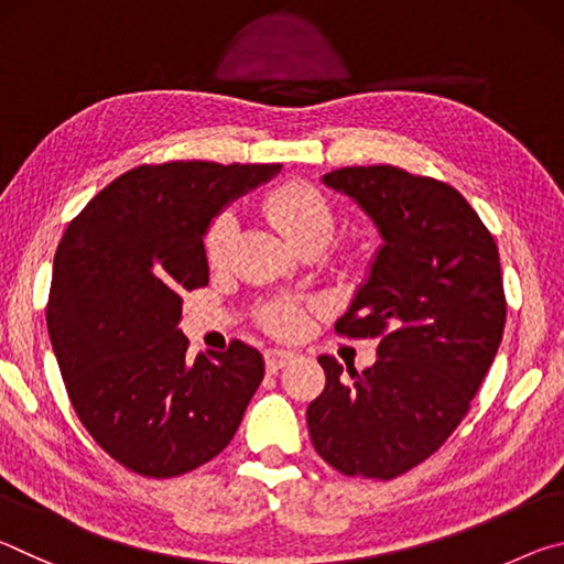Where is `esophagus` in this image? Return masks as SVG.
I'll return each mask as SVG.
<instances>
[{
  "instance_id": "obj_1",
  "label": "esophagus",
  "mask_w": 564,
  "mask_h": 564,
  "mask_svg": "<svg viewBox=\"0 0 564 564\" xmlns=\"http://www.w3.org/2000/svg\"><path fill=\"white\" fill-rule=\"evenodd\" d=\"M295 358V352L291 350H283V348H269L265 350V368L275 373V370H281L285 362H291Z\"/></svg>"
}]
</instances>
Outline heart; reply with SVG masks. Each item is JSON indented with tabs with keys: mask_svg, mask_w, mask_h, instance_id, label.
<instances>
[{
	"mask_svg": "<svg viewBox=\"0 0 564 564\" xmlns=\"http://www.w3.org/2000/svg\"><path fill=\"white\" fill-rule=\"evenodd\" d=\"M263 212L271 224L279 228L285 241L291 246L303 241L326 243L333 231V212L321 191H316L301 181H285V184L271 188L263 196ZM234 231L231 214H221L212 224L206 234V259L212 263H221L228 238ZM271 326L283 333H291L299 326V311L293 305H279L271 311Z\"/></svg>",
	"mask_w": 564,
	"mask_h": 564,
	"instance_id": "obj_1",
	"label": "heart"
}]
</instances>
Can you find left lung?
<instances>
[{
    "instance_id": "left-lung-1",
    "label": "left lung",
    "mask_w": 564,
    "mask_h": 564,
    "mask_svg": "<svg viewBox=\"0 0 564 564\" xmlns=\"http://www.w3.org/2000/svg\"><path fill=\"white\" fill-rule=\"evenodd\" d=\"M323 184L348 196L380 243L336 330L376 338L366 370L321 356L308 405L313 447L343 475L393 480L441 447L488 376L505 328L500 256L473 206L398 166H346Z\"/></svg>"
}]
</instances>
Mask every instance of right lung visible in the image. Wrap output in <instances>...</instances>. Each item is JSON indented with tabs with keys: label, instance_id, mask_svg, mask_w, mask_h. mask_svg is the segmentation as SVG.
<instances>
[{
	"label": "right lung",
	"instance_id": "right-lung-1",
	"mask_svg": "<svg viewBox=\"0 0 564 564\" xmlns=\"http://www.w3.org/2000/svg\"><path fill=\"white\" fill-rule=\"evenodd\" d=\"M281 164L171 161L101 188L56 248L46 328L66 393L113 460L174 477L216 457L263 380L243 340L188 360L184 291L208 283L204 238Z\"/></svg>",
	"mask_w": 564,
	"mask_h": 564
}]
</instances>
